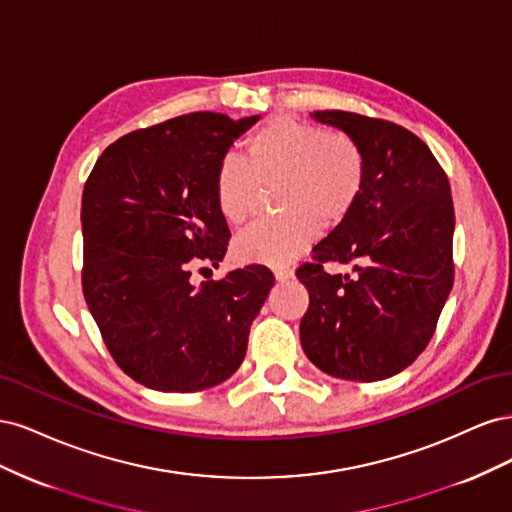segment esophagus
Returning a JSON list of instances; mask_svg holds the SVG:
<instances>
[{"instance_id":"1","label":"esophagus","mask_w":512,"mask_h":512,"mask_svg":"<svg viewBox=\"0 0 512 512\" xmlns=\"http://www.w3.org/2000/svg\"><path fill=\"white\" fill-rule=\"evenodd\" d=\"M273 273H275L277 282H288V280H292V275H294L290 267H275Z\"/></svg>"}]
</instances>
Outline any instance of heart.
Segmentation results:
<instances>
[{"mask_svg": "<svg viewBox=\"0 0 512 512\" xmlns=\"http://www.w3.org/2000/svg\"><path fill=\"white\" fill-rule=\"evenodd\" d=\"M367 160L361 145L339 130L294 117H273L245 141V164L222 160L213 196L230 226H243L260 203V190L277 188L273 203L284 215L254 226L235 243L241 262L286 265L305 252L322 228H337L365 190Z\"/></svg>", "mask_w": 512, "mask_h": 512, "instance_id": "obj_1", "label": "heart"}]
</instances>
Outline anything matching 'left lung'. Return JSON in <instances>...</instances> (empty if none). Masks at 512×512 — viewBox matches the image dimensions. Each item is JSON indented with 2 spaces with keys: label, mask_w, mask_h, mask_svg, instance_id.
I'll return each mask as SVG.
<instances>
[{
  "label": "left lung",
  "mask_w": 512,
  "mask_h": 512,
  "mask_svg": "<svg viewBox=\"0 0 512 512\" xmlns=\"http://www.w3.org/2000/svg\"><path fill=\"white\" fill-rule=\"evenodd\" d=\"M312 117L361 145L367 179L350 218L297 269L309 292L301 346L329 376L391 378L427 348L455 282L451 185L421 138L393 121L348 111ZM329 261L355 273L331 276Z\"/></svg>",
  "instance_id": "obj_1"
}]
</instances>
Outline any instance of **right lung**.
Wrapping results in <instances>:
<instances>
[{"label": "right lung", "instance_id": "1", "mask_svg": "<svg viewBox=\"0 0 512 512\" xmlns=\"http://www.w3.org/2000/svg\"><path fill=\"white\" fill-rule=\"evenodd\" d=\"M256 121L198 111L134 130L87 177L83 294L115 363L147 389L203 391L243 363L273 273L247 265L200 286L190 277L226 254L213 175Z\"/></svg>", "mask_w": 512, "mask_h": 512}]
</instances>
